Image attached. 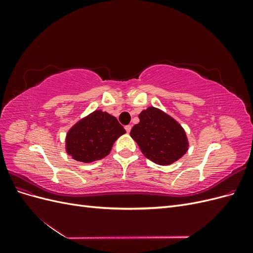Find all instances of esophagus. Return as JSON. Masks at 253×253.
<instances>
[{
    "label": "esophagus",
    "mask_w": 253,
    "mask_h": 253,
    "mask_svg": "<svg viewBox=\"0 0 253 253\" xmlns=\"http://www.w3.org/2000/svg\"><path fill=\"white\" fill-rule=\"evenodd\" d=\"M125 128H126V133H129V132H131V128H132V126H125Z\"/></svg>",
    "instance_id": "34e87169"
}]
</instances>
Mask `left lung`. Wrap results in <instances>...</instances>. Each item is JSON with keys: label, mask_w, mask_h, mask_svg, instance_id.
<instances>
[{"label": "left lung", "mask_w": 253, "mask_h": 253, "mask_svg": "<svg viewBox=\"0 0 253 253\" xmlns=\"http://www.w3.org/2000/svg\"><path fill=\"white\" fill-rule=\"evenodd\" d=\"M139 124L131 129V137L142 154L160 166H169L186 154L187 134L170 115L150 106L139 114Z\"/></svg>", "instance_id": "1"}]
</instances>
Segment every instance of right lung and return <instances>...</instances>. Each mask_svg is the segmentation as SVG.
<instances>
[{
	"mask_svg": "<svg viewBox=\"0 0 253 253\" xmlns=\"http://www.w3.org/2000/svg\"><path fill=\"white\" fill-rule=\"evenodd\" d=\"M125 133L116 117L96 110L68 129L65 150L77 162L89 164L108 156L114 142Z\"/></svg>",
	"mask_w": 253,
	"mask_h": 253,
	"instance_id": "1",
	"label": "right lung"
}]
</instances>
